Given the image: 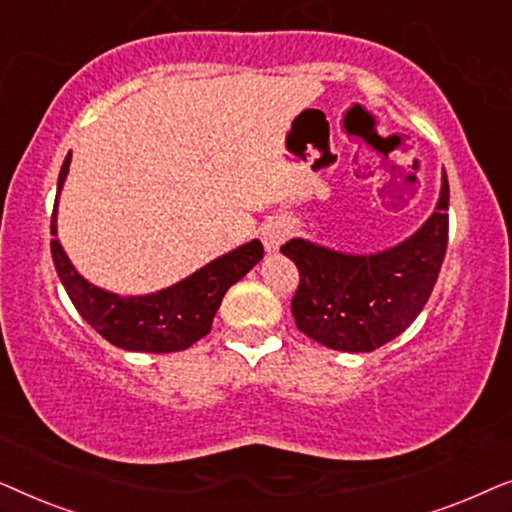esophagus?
<instances>
[{"label": "esophagus", "instance_id": "obj_1", "mask_svg": "<svg viewBox=\"0 0 512 512\" xmlns=\"http://www.w3.org/2000/svg\"><path fill=\"white\" fill-rule=\"evenodd\" d=\"M291 235V223L284 221V219H270L265 223L263 230H261V242L268 254H275L279 251V247L289 240Z\"/></svg>", "mask_w": 512, "mask_h": 512}]
</instances>
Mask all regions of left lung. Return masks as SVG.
<instances>
[{
	"instance_id": "left-lung-1",
	"label": "left lung",
	"mask_w": 512,
	"mask_h": 512,
	"mask_svg": "<svg viewBox=\"0 0 512 512\" xmlns=\"http://www.w3.org/2000/svg\"><path fill=\"white\" fill-rule=\"evenodd\" d=\"M450 186L443 170L429 219L410 237L375 254H349L293 237L282 254L296 263L291 300L296 326L338 352L363 354L398 338L424 310L447 249Z\"/></svg>"
}]
</instances>
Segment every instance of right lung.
<instances>
[{
	"instance_id": "1",
	"label": "right lung",
	"mask_w": 512,
	"mask_h": 512,
	"mask_svg": "<svg viewBox=\"0 0 512 512\" xmlns=\"http://www.w3.org/2000/svg\"><path fill=\"white\" fill-rule=\"evenodd\" d=\"M72 163L67 153L58 177V198L51 216V254L55 270L76 310L104 340L125 352L170 354L205 338L223 296L263 258V244L251 240L223 254L181 282L146 296H118L90 284L74 268L58 240V200Z\"/></svg>"
}]
</instances>
